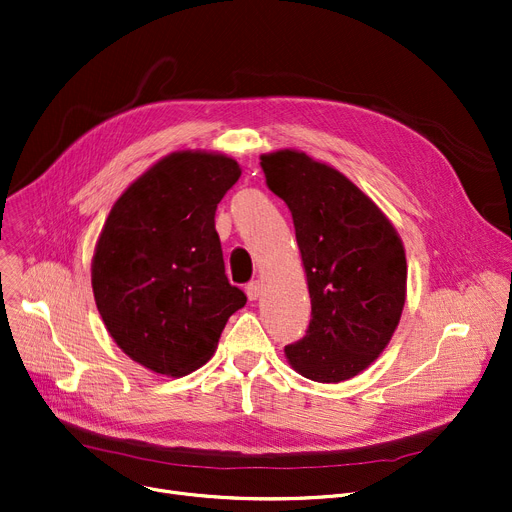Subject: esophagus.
Wrapping results in <instances>:
<instances>
[{"label": "esophagus", "mask_w": 512, "mask_h": 512, "mask_svg": "<svg viewBox=\"0 0 512 512\" xmlns=\"http://www.w3.org/2000/svg\"><path fill=\"white\" fill-rule=\"evenodd\" d=\"M260 293H262V281H252L246 285V295L250 301H256L260 297Z\"/></svg>", "instance_id": "1"}]
</instances>
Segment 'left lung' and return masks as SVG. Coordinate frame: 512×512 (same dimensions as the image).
I'll return each instance as SVG.
<instances>
[{
  "label": "left lung",
  "instance_id": "obj_1",
  "mask_svg": "<svg viewBox=\"0 0 512 512\" xmlns=\"http://www.w3.org/2000/svg\"><path fill=\"white\" fill-rule=\"evenodd\" d=\"M291 211L311 299L305 336L285 346L295 371L338 383L387 346L406 301V254L377 205L338 170L299 151L260 157Z\"/></svg>",
  "mask_w": 512,
  "mask_h": 512
}]
</instances>
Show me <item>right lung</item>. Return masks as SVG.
Instances as JSON below:
<instances>
[{"label": "right lung", "instance_id": "add662e5", "mask_svg": "<svg viewBox=\"0 0 512 512\" xmlns=\"http://www.w3.org/2000/svg\"><path fill=\"white\" fill-rule=\"evenodd\" d=\"M242 170L225 155L178 151L114 203L92 262L106 330L143 367L172 377L205 365L246 293L227 281L215 209Z\"/></svg>", "mask_w": 512, "mask_h": 512}]
</instances>
